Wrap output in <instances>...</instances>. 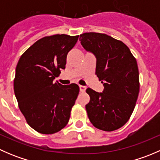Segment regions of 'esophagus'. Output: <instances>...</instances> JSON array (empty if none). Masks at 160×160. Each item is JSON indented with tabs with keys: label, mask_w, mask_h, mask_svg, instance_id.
Listing matches in <instances>:
<instances>
[{
	"label": "esophagus",
	"mask_w": 160,
	"mask_h": 160,
	"mask_svg": "<svg viewBox=\"0 0 160 160\" xmlns=\"http://www.w3.org/2000/svg\"><path fill=\"white\" fill-rule=\"evenodd\" d=\"M80 92H85V90H86V87L80 85Z\"/></svg>",
	"instance_id": "obj_1"
}]
</instances>
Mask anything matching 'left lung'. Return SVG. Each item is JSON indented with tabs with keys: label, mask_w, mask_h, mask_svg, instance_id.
Instances as JSON below:
<instances>
[{
	"label": "left lung",
	"mask_w": 160,
	"mask_h": 160,
	"mask_svg": "<svg viewBox=\"0 0 160 160\" xmlns=\"http://www.w3.org/2000/svg\"><path fill=\"white\" fill-rule=\"evenodd\" d=\"M80 41L97 58L95 74L104 89L86 90L90 102L86 110L95 128L111 132L129 120L139 93V73L135 58L128 46L110 35L97 32L81 34Z\"/></svg>",
	"instance_id": "8db88e82"
}]
</instances>
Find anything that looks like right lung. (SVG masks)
Returning a JSON list of instances; mask_svg holds the SVG:
<instances>
[{
	"mask_svg": "<svg viewBox=\"0 0 160 160\" xmlns=\"http://www.w3.org/2000/svg\"><path fill=\"white\" fill-rule=\"evenodd\" d=\"M79 35L45 36L19 59L14 80V94L27 123L36 132L51 135L68 123L78 96L77 84L54 81L65 69L67 56Z\"/></svg>",
	"mask_w": 160,
	"mask_h": 160,
	"instance_id": "add662e5",
	"label": "right lung"
}]
</instances>
